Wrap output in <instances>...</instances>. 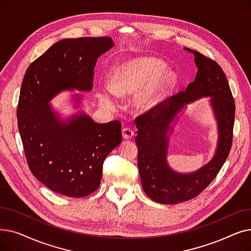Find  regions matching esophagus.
<instances>
[{"mask_svg":"<svg viewBox=\"0 0 251 251\" xmlns=\"http://www.w3.org/2000/svg\"><path fill=\"white\" fill-rule=\"evenodd\" d=\"M122 135H123V138L125 139H131L134 136V131L132 128L125 127L122 130Z\"/></svg>","mask_w":251,"mask_h":251,"instance_id":"1","label":"esophagus"}]
</instances>
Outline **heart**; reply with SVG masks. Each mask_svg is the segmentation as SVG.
<instances>
[{
  "instance_id": "heart-1",
  "label": "heart",
  "mask_w": 251,
  "mask_h": 251,
  "mask_svg": "<svg viewBox=\"0 0 251 251\" xmlns=\"http://www.w3.org/2000/svg\"><path fill=\"white\" fill-rule=\"evenodd\" d=\"M165 70V65L153 58H137L119 64L111 71L110 86L116 96L138 95L136 103L141 111H149L159 103L175 83V75ZM100 100L113 104L108 90L99 92Z\"/></svg>"
}]
</instances>
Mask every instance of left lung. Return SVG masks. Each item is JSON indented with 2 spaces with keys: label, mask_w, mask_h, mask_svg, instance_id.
Wrapping results in <instances>:
<instances>
[{
  "label": "left lung",
  "mask_w": 251,
  "mask_h": 251,
  "mask_svg": "<svg viewBox=\"0 0 251 251\" xmlns=\"http://www.w3.org/2000/svg\"><path fill=\"white\" fill-rule=\"evenodd\" d=\"M194 55L197 72L194 81L185 91L163 100L152 111L135 119L138 129L135 142L138 148V171L142 188L156 202L174 204L194 199L201 194L220 172L232 147L235 118V100L227 77L221 66L201 52ZM209 96L218 121L220 134L213 159L193 174L182 175L171 169L166 163L168 138L176 113L186 103Z\"/></svg>",
  "instance_id": "obj_1"
}]
</instances>
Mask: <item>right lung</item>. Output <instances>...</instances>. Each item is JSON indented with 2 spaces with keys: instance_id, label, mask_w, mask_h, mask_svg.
Listing matches in <instances>:
<instances>
[{
  "instance_id": "obj_1",
  "label": "right lung",
  "mask_w": 251,
  "mask_h": 251,
  "mask_svg": "<svg viewBox=\"0 0 251 251\" xmlns=\"http://www.w3.org/2000/svg\"><path fill=\"white\" fill-rule=\"evenodd\" d=\"M113 46L108 36L62 39L25 72L18 129L31 173L54 192L70 197L95 192L103 161L122 141L120 121L100 124L84 113L62 121L48 103L65 89L91 90L97 61Z\"/></svg>"
}]
</instances>
